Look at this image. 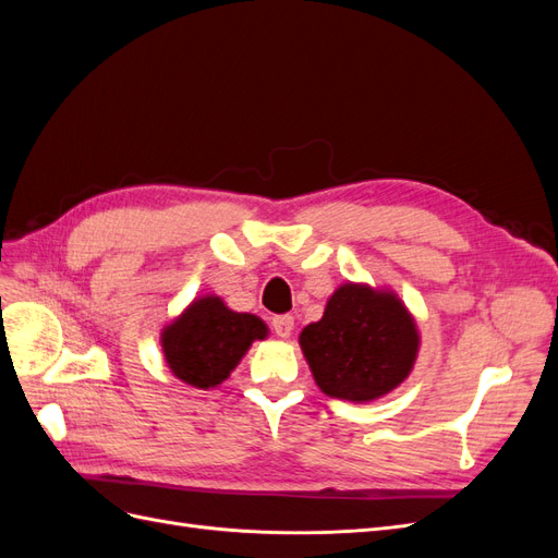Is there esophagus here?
Returning a JSON list of instances; mask_svg holds the SVG:
<instances>
[{"mask_svg":"<svg viewBox=\"0 0 558 558\" xmlns=\"http://www.w3.org/2000/svg\"><path fill=\"white\" fill-rule=\"evenodd\" d=\"M293 328H295V320H293L291 314H279V316L272 318V330L281 337V340H286V337H291Z\"/></svg>","mask_w":558,"mask_h":558,"instance_id":"esophagus-1","label":"esophagus"}]
</instances>
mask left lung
Returning <instances> with one entry per match:
<instances>
[{"instance_id":"8db88e82","label":"left lung","mask_w":558,"mask_h":558,"mask_svg":"<svg viewBox=\"0 0 558 558\" xmlns=\"http://www.w3.org/2000/svg\"><path fill=\"white\" fill-rule=\"evenodd\" d=\"M300 347L320 391L365 402L410 375L418 332L396 295L344 283L328 300L324 318L300 332Z\"/></svg>"}]
</instances>
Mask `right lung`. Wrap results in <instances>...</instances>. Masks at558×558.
I'll use <instances>...</instances> for the list:
<instances>
[{"label": "right lung", "instance_id": "add662e5", "mask_svg": "<svg viewBox=\"0 0 558 558\" xmlns=\"http://www.w3.org/2000/svg\"><path fill=\"white\" fill-rule=\"evenodd\" d=\"M267 326L258 316L232 312L221 298H202L162 332L165 361L172 373L195 388H214L230 377L253 340Z\"/></svg>", "mask_w": 558, "mask_h": 558}]
</instances>
